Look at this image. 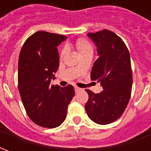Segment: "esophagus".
Masks as SVG:
<instances>
[{
  "label": "esophagus",
  "instance_id": "34e87169",
  "mask_svg": "<svg viewBox=\"0 0 151 151\" xmlns=\"http://www.w3.org/2000/svg\"><path fill=\"white\" fill-rule=\"evenodd\" d=\"M81 89L80 88V87H77V86H75V91L76 92H79V91H81Z\"/></svg>",
  "mask_w": 151,
  "mask_h": 151
}]
</instances>
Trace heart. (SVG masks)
I'll return each mask as SVG.
<instances>
[{"instance_id":"heart-1","label":"heart","mask_w":151,"mask_h":151,"mask_svg":"<svg viewBox=\"0 0 151 151\" xmlns=\"http://www.w3.org/2000/svg\"><path fill=\"white\" fill-rule=\"evenodd\" d=\"M76 48L78 50L80 55L81 54H83L86 52H88V51H92V46L90 42L87 40V39H85V38H80L76 41ZM65 54V49H62L60 51V56L62 57L63 55Z\"/></svg>"}]
</instances>
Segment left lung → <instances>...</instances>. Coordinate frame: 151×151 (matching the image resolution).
Here are the masks:
<instances>
[{
    "instance_id": "8db88e82",
    "label": "left lung",
    "mask_w": 151,
    "mask_h": 151,
    "mask_svg": "<svg viewBox=\"0 0 151 151\" xmlns=\"http://www.w3.org/2000/svg\"><path fill=\"white\" fill-rule=\"evenodd\" d=\"M96 44L98 59L94 62L91 79L100 82L103 91L86 90L89 99L85 105L88 117L98 124H108L121 117L130 99L132 69L129 52L124 41L112 31L89 32Z\"/></svg>"
}]
</instances>
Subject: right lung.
<instances>
[{"label": "right lung", "instance_id": "add662e5", "mask_svg": "<svg viewBox=\"0 0 151 151\" xmlns=\"http://www.w3.org/2000/svg\"><path fill=\"white\" fill-rule=\"evenodd\" d=\"M66 37L38 31L25 41L18 60V90L27 114L33 123L53 129L65 121L75 96L71 85H51L60 57L57 47Z\"/></svg>", "mask_w": 151, "mask_h": 151}]
</instances>
